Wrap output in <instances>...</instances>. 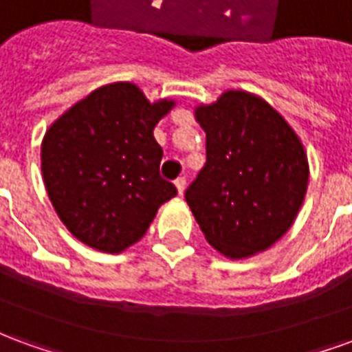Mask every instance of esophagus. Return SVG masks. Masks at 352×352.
Wrapping results in <instances>:
<instances>
[{
    "mask_svg": "<svg viewBox=\"0 0 352 352\" xmlns=\"http://www.w3.org/2000/svg\"><path fill=\"white\" fill-rule=\"evenodd\" d=\"M175 188H177V194H179V196H183L184 188H186V181H184V177H179V179H177Z\"/></svg>",
    "mask_w": 352,
    "mask_h": 352,
    "instance_id": "34e87169",
    "label": "esophagus"
}]
</instances>
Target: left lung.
Here are the masks:
<instances>
[{
  "instance_id": "obj_1",
  "label": "left lung",
  "mask_w": 352,
  "mask_h": 352,
  "mask_svg": "<svg viewBox=\"0 0 352 352\" xmlns=\"http://www.w3.org/2000/svg\"><path fill=\"white\" fill-rule=\"evenodd\" d=\"M207 162L184 194L207 243L230 260L251 258L287 234L309 184L302 139L256 94L226 90L194 107Z\"/></svg>"
}]
</instances>
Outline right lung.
<instances>
[{"label": "right lung", "instance_id": "obj_1", "mask_svg": "<svg viewBox=\"0 0 352 352\" xmlns=\"http://www.w3.org/2000/svg\"><path fill=\"white\" fill-rule=\"evenodd\" d=\"M175 100L148 101L128 82H109L60 115L41 141L43 183L64 226L96 251L118 252L145 236L177 194L160 177L154 126Z\"/></svg>", "mask_w": 352, "mask_h": 352}]
</instances>
